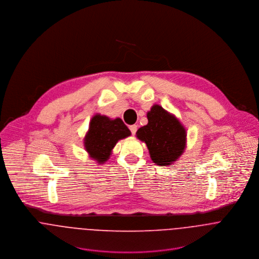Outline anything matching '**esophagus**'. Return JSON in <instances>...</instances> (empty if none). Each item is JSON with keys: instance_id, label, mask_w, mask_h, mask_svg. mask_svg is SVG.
<instances>
[{"instance_id": "34e87169", "label": "esophagus", "mask_w": 259, "mask_h": 259, "mask_svg": "<svg viewBox=\"0 0 259 259\" xmlns=\"http://www.w3.org/2000/svg\"><path fill=\"white\" fill-rule=\"evenodd\" d=\"M130 130H131V132H132L133 135H136V133H137V131H138V125H137V124H133V125L130 126Z\"/></svg>"}]
</instances>
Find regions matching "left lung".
I'll use <instances>...</instances> for the list:
<instances>
[{
  "label": "left lung",
  "mask_w": 259,
  "mask_h": 259,
  "mask_svg": "<svg viewBox=\"0 0 259 259\" xmlns=\"http://www.w3.org/2000/svg\"><path fill=\"white\" fill-rule=\"evenodd\" d=\"M147 116L148 124L138 130L137 138L146 143L150 158L155 164L171 165L185 151V126L175 114L159 105H153Z\"/></svg>",
  "instance_id": "1"
}]
</instances>
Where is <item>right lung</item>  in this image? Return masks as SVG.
<instances>
[{"label":"right lung","instance_id":"obj_1","mask_svg":"<svg viewBox=\"0 0 259 259\" xmlns=\"http://www.w3.org/2000/svg\"><path fill=\"white\" fill-rule=\"evenodd\" d=\"M132 135L131 131L119 118H110L100 113L95 114L83 139V146L89 156L99 164H103L111 156L116 143Z\"/></svg>","mask_w":259,"mask_h":259}]
</instances>
